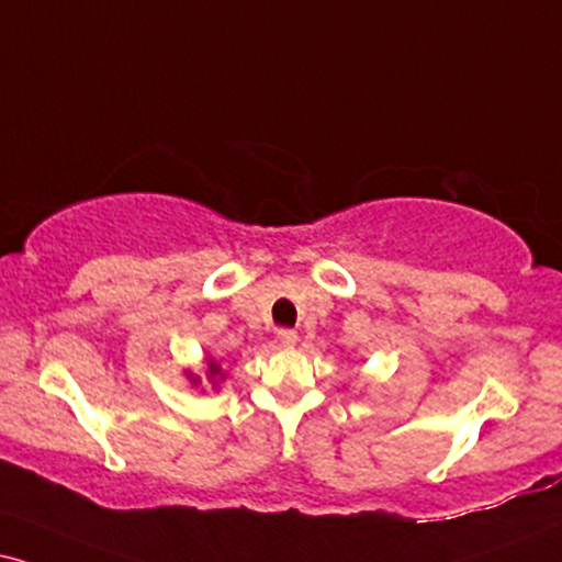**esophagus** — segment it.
Returning <instances> with one entry per match:
<instances>
[{
    "label": "esophagus",
    "mask_w": 562,
    "mask_h": 562,
    "mask_svg": "<svg viewBox=\"0 0 562 562\" xmlns=\"http://www.w3.org/2000/svg\"><path fill=\"white\" fill-rule=\"evenodd\" d=\"M277 339H280L282 347H295V342H297V331H293V329H280V331H277Z\"/></svg>",
    "instance_id": "1"
}]
</instances>
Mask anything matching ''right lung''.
<instances>
[{
    "instance_id": "add662e5",
    "label": "right lung",
    "mask_w": 562,
    "mask_h": 562,
    "mask_svg": "<svg viewBox=\"0 0 562 562\" xmlns=\"http://www.w3.org/2000/svg\"><path fill=\"white\" fill-rule=\"evenodd\" d=\"M223 379H225V373H223V368H220L217 360L207 358V381H212L217 386V383ZM189 381L194 383V386H196V383H202V379H199V375H194V373H189Z\"/></svg>"
}]
</instances>
